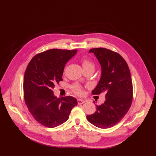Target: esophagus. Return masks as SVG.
I'll return each instance as SVG.
<instances>
[{
	"mask_svg": "<svg viewBox=\"0 0 156 156\" xmlns=\"http://www.w3.org/2000/svg\"><path fill=\"white\" fill-rule=\"evenodd\" d=\"M85 102V101L83 99H78V104H83Z\"/></svg>",
	"mask_w": 156,
	"mask_h": 156,
	"instance_id": "1",
	"label": "esophagus"
}]
</instances>
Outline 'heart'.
I'll list each match as a JSON object with an SVG mask.
<instances>
[{"mask_svg":"<svg viewBox=\"0 0 156 156\" xmlns=\"http://www.w3.org/2000/svg\"><path fill=\"white\" fill-rule=\"evenodd\" d=\"M81 64H82L83 69H88V68H93V69L95 68L94 63L91 60H90L87 57H82L81 59ZM72 89L73 92L77 95H82L83 93L82 87H81L80 84L76 83L74 85H73Z\"/></svg>","mask_w":156,"mask_h":156,"instance_id":"1","label":"heart"}]
</instances>
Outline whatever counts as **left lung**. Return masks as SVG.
Instances as JSON below:
<instances>
[{
  "label": "left lung",
  "instance_id": "1",
  "mask_svg": "<svg viewBox=\"0 0 156 156\" xmlns=\"http://www.w3.org/2000/svg\"><path fill=\"white\" fill-rule=\"evenodd\" d=\"M101 66V77L93 95L105 93V101L87 120L100 128H109L123 118L133 100V84L128 66L118 53L105 48H92Z\"/></svg>",
  "mask_w": 156,
  "mask_h": 156
}]
</instances>
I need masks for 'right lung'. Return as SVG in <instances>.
Here are the masks:
<instances>
[{
    "mask_svg": "<svg viewBox=\"0 0 156 156\" xmlns=\"http://www.w3.org/2000/svg\"><path fill=\"white\" fill-rule=\"evenodd\" d=\"M77 50L53 48L34 56L24 73V97L31 115L39 123L54 128L66 121L77 105L75 97L57 98L52 89L62 81L65 64Z\"/></svg>",
    "mask_w": 156,
    "mask_h": 156,
    "instance_id": "obj_1",
    "label": "right lung"
}]
</instances>
